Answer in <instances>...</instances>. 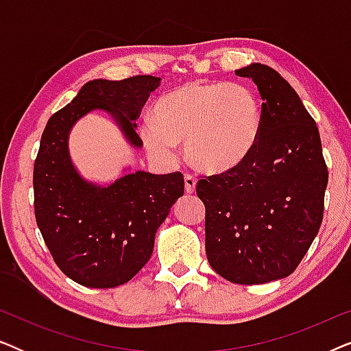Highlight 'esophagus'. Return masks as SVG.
Masks as SVG:
<instances>
[{
    "label": "esophagus",
    "instance_id": "34e87169",
    "mask_svg": "<svg viewBox=\"0 0 351 351\" xmlns=\"http://www.w3.org/2000/svg\"><path fill=\"white\" fill-rule=\"evenodd\" d=\"M195 190H196V179L195 177H191L190 174H186L185 176V191L189 195H191V193H195Z\"/></svg>",
    "mask_w": 351,
    "mask_h": 351
}]
</instances>
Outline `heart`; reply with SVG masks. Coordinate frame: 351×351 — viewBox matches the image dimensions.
Returning <instances> with one entry per match:
<instances>
[{"label":"heart","instance_id":"heart-1","mask_svg":"<svg viewBox=\"0 0 351 351\" xmlns=\"http://www.w3.org/2000/svg\"><path fill=\"white\" fill-rule=\"evenodd\" d=\"M261 128V105L246 86L190 81L160 99L141 136L158 158L171 160L176 145H185L195 169L225 174L247 160Z\"/></svg>","mask_w":351,"mask_h":351}]
</instances>
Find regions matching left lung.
<instances>
[{
  "label": "left lung",
  "mask_w": 351,
  "mask_h": 351,
  "mask_svg": "<svg viewBox=\"0 0 351 351\" xmlns=\"http://www.w3.org/2000/svg\"><path fill=\"white\" fill-rule=\"evenodd\" d=\"M256 83L258 142L246 161L199 179L209 265L237 285L289 276L319 232L328 167L315 119L291 84L268 65L234 70Z\"/></svg>",
  "instance_id": "8db88e82"
}]
</instances>
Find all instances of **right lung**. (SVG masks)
Masks as SVG:
<instances>
[{"instance_id":"obj_1","label":"right lung","mask_w":351,"mask_h":351,"mask_svg":"<svg viewBox=\"0 0 351 351\" xmlns=\"http://www.w3.org/2000/svg\"><path fill=\"white\" fill-rule=\"evenodd\" d=\"M161 78L93 80L52 114L33 169L35 217L57 267L78 285L107 289L132 280L150 261L155 234L180 196V172H126L110 185L83 179L69 152V136L94 110L112 114L134 148H142L136 119Z\"/></svg>"}]
</instances>
